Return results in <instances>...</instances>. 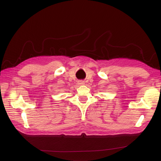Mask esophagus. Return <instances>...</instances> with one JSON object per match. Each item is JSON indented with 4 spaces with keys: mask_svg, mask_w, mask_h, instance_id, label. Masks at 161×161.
Instances as JSON below:
<instances>
[{
    "mask_svg": "<svg viewBox=\"0 0 161 161\" xmlns=\"http://www.w3.org/2000/svg\"><path fill=\"white\" fill-rule=\"evenodd\" d=\"M78 84H79V86H83V85H85V82H84L83 81H79Z\"/></svg>",
    "mask_w": 161,
    "mask_h": 161,
    "instance_id": "1",
    "label": "esophagus"
}]
</instances>
